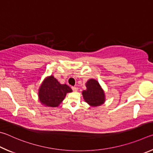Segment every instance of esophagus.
Wrapping results in <instances>:
<instances>
[{
	"instance_id": "34e87169",
	"label": "esophagus",
	"mask_w": 153,
	"mask_h": 153,
	"mask_svg": "<svg viewBox=\"0 0 153 153\" xmlns=\"http://www.w3.org/2000/svg\"><path fill=\"white\" fill-rule=\"evenodd\" d=\"M72 91H73L74 92L77 91V88L76 87H72Z\"/></svg>"
}]
</instances>
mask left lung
<instances>
[{
    "label": "left lung",
    "instance_id": "1",
    "mask_svg": "<svg viewBox=\"0 0 153 153\" xmlns=\"http://www.w3.org/2000/svg\"><path fill=\"white\" fill-rule=\"evenodd\" d=\"M86 87L87 90L82 91L85 101L93 107L102 105L105 101V95L99 82L94 79H90L86 83Z\"/></svg>",
    "mask_w": 153,
    "mask_h": 153
}]
</instances>
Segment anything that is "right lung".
<instances>
[{
	"label": "right lung",
	"mask_w": 153,
	"mask_h": 153,
	"mask_svg": "<svg viewBox=\"0 0 153 153\" xmlns=\"http://www.w3.org/2000/svg\"><path fill=\"white\" fill-rule=\"evenodd\" d=\"M71 92V87L66 85H61L52 75L44 80L39 88V101L45 106L58 107L66 93Z\"/></svg>",
	"instance_id": "obj_1"
}]
</instances>
